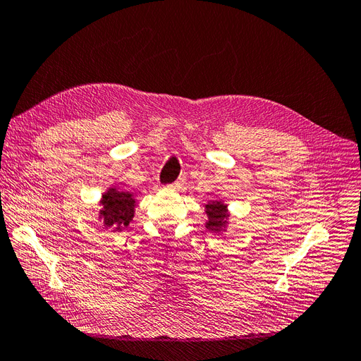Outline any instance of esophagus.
<instances>
[{
    "label": "esophagus",
    "mask_w": 361,
    "mask_h": 361,
    "mask_svg": "<svg viewBox=\"0 0 361 361\" xmlns=\"http://www.w3.org/2000/svg\"><path fill=\"white\" fill-rule=\"evenodd\" d=\"M182 187H183V180H182V179L176 180V182H174V183L171 185V188H173L174 191H179Z\"/></svg>",
    "instance_id": "1"
}]
</instances>
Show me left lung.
<instances>
[{
  "label": "left lung",
  "instance_id": "8db88e82",
  "mask_svg": "<svg viewBox=\"0 0 361 361\" xmlns=\"http://www.w3.org/2000/svg\"><path fill=\"white\" fill-rule=\"evenodd\" d=\"M204 212L207 216V221L204 223L206 231H209L214 235H223L228 227V212L227 203L223 200H211L204 204Z\"/></svg>",
  "mask_w": 361,
  "mask_h": 361
}]
</instances>
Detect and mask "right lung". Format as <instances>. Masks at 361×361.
<instances>
[{"label":"right lung","instance_id":"right-lung-1","mask_svg":"<svg viewBox=\"0 0 361 361\" xmlns=\"http://www.w3.org/2000/svg\"><path fill=\"white\" fill-rule=\"evenodd\" d=\"M135 207L137 199L133 192L122 191L116 185H111L101 195L97 218H99L104 228L122 232L134 220Z\"/></svg>","mask_w":361,"mask_h":361}]
</instances>
